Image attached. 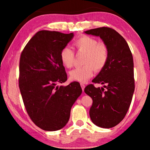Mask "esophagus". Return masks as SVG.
<instances>
[{"instance_id": "esophagus-1", "label": "esophagus", "mask_w": 150, "mask_h": 150, "mask_svg": "<svg viewBox=\"0 0 150 150\" xmlns=\"http://www.w3.org/2000/svg\"><path fill=\"white\" fill-rule=\"evenodd\" d=\"M80 85H81V88H82V90H83V91H84V88H85V85L84 84H83V83H81Z\"/></svg>"}]
</instances>
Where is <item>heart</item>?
<instances>
[{
	"label": "heart",
	"mask_w": 150,
	"mask_h": 150,
	"mask_svg": "<svg viewBox=\"0 0 150 150\" xmlns=\"http://www.w3.org/2000/svg\"><path fill=\"white\" fill-rule=\"evenodd\" d=\"M73 45L78 54H84L82 67L76 68L69 73L72 81L85 83L96 72L102 70L108 59V47L105 44L88 35H81L75 40ZM60 59L65 68L70 69L74 64L75 53L71 48L63 47L60 52Z\"/></svg>",
	"instance_id": "obj_1"
}]
</instances>
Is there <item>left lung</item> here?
Listing matches in <instances>:
<instances>
[{
  "instance_id": "obj_1",
  "label": "left lung",
  "mask_w": 150,
  "mask_h": 150,
  "mask_svg": "<svg viewBox=\"0 0 150 150\" xmlns=\"http://www.w3.org/2000/svg\"><path fill=\"white\" fill-rule=\"evenodd\" d=\"M99 36L108 50V59L105 67L85 88V93L93 99L90 118L97 126L110 128L125 117L132 99L135 88L134 62L132 52L124 38L112 28L101 27L85 32Z\"/></svg>"
}]
</instances>
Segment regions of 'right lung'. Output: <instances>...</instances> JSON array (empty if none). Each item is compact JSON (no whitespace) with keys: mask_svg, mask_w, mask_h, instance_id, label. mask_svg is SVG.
I'll return each mask as SVG.
<instances>
[{"mask_svg":"<svg viewBox=\"0 0 150 150\" xmlns=\"http://www.w3.org/2000/svg\"><path fill=\"white\" fill-rule=\"evenodd\" d=\"M73 33L41 30L27 43L20 55L19 88L28 115L42 130H60L67 123L73 104L82 93L80 84L63 87L67 73L60 52Z\"/></svg>","mask_w":150,"mask_h":150,"instance_id":"right-lung-1","label":"right lung"}]
</instances>
